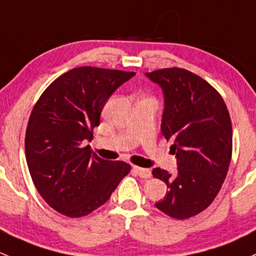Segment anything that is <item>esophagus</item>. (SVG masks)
Segmentation results:
<instances>
[{"mask_svg": "<svg viewBox=\"0 0 256 256\" xmlns=\"http://www.w3.org/2000/svg\"><path fill=\"white\" fill-rule=\"evenodd\" d=\"M133 168L142 178H149L150 176H152V171H150L149 168H138V166H134Z\"/></svg>", "mask_w": 256, "mask_h": 256, "instance_id": "esophagus-1", "label": "esophagus"}]
</instances>
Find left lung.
Returning <instances> with one entry per match:
<instances>
[{
	"label": "left lung",
	"instance_id": "left-lung-1",
	"mask_svg": "<svg viewBox=\"0 0 256 256\" xmlns=\"http://www.w3.org/2000/svg\"><path fill=\"white\" fill-rule=\"evenodd\" d=\"M146 76L164 94L162 133L172 142L178 171L155 168L154 178L168 185L158 210L176 220L198 214L220 192L232 159V122L222 96L206 80L180 68Z\"/></svg>",
	"mask_w": 256,
	"mask_h": 256
}]
</instances>
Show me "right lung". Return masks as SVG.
Returning <instances> with one entry per match:
<instances>
[{"label":"right lung","mask_w":256,"mask_h":256,"mask_svg":"<svg viewBox=\"0 0 256 256\" xmlns=\"http://www.w3.org/2000/svg\"><path fill=\"white\" fill-rule=\"evenodd\" d=\"M136 72L81 66L68 71L40 96L26 132V158L46 204L70 218L106 204L130 165L101 159L85 140L94 138L104 104Z\"/></svg>","instance_id":"1"}]
</instances>
